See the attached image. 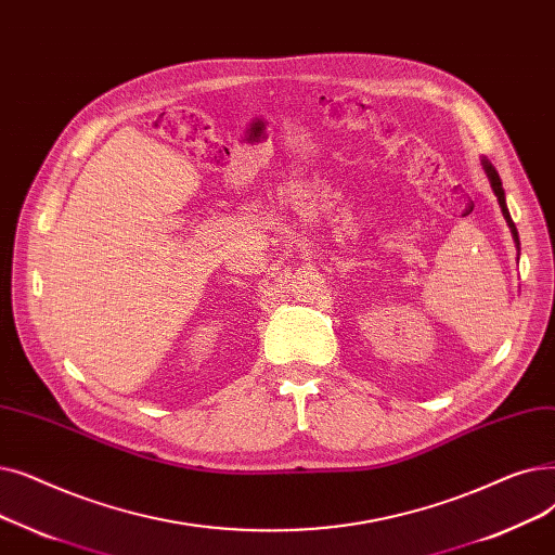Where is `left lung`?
Here are the masks:
<instances>
[{
    "label": "left lung",
    "mask_w": 555,
    "mask_h": 555,
    "mask_svg": "<svg viewBox=\"0 0 555 555\" xmlns=\"http://www.w3.org/2000/svg\"><path fill=\"white\" fill-rule=\"evenodd\" d=\"M483 169H486V173H488V178H490V184H492V190H494V194H496V198H499L501 212H504V217H506V221H508V225H511V232H513V236H515V244L519 246L517 228H515V223H513V219H511V212H508V207H506V196H504V188H501V178H499L496 169H494L488 160H483Z\"/></svg>",
    "instance_id": "1"
}]
</instances>
